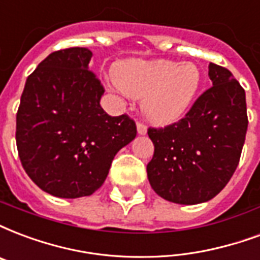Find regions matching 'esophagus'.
Wrapping results in <instances>:
<instances>
[{"instance_id":"obj_1","label":"esophagus","mask_w":260,"mask_h":260,"mask_svg":"<svg viewBox=\"0 0 260 260\" xmlns=\"http://www.w3.org/2000/svg\"><path fill=\"white\" fill-rule=\"evenodd\" d=\"M146 132H148V130H146V126L144 123H137V133L140 136H145Z\"/></svg>"}]
</instances>
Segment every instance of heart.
<instances>
[{
  "label": "heart",
  "instance_id": "obj_1",
  "mask_svg": "<svg viewBox=\"0 0 260 260\" xmlns=\"http://www.w3.org/2000/svg\"><path fill=\"white\" fill-rule=\"evenodd\" d=\"M119 90L141 99L144 116L153 124L169 126L182 119L200 93L203 74L192 61L127 60L114 70Z\"/></svg>",
  "mask_w": 260,
  "mask_h": 260
}]
</instances>
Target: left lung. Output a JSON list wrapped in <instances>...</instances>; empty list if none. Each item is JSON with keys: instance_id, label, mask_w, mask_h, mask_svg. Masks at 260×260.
<instances>
[{"instance_id": "8db88e82", "label": "left lung", "mask_w": 260, "mask_h": 260, "mask_svg": "<svg viewBox=\"0 0 260 260\" xmlns=\"http://www.w3.org/2000/svg\"><path fill=\"white\" fill-rule=\"evenodd\" d=\"M212 87L185 118L165 128H149L155 145L146 166L152 189L177 204L211 200L237 169L248 127L245 91L226 68L210 63Z\"/></svg>"}]
</instances>
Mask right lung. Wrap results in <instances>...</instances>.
Here are the masks:
<instances>
[{"label": "right lung", "instance_id": "1", "mask_svg": "<svg viewBox=\"0 0 260 260\" xmlns=\"http://www.w3.org/2000/svg\"><path fill=\"white\" fill-rule=\"evenodd\" d=\"M91 56L87 48L49 54L27 78L16 115L23 169L60 199L94 193L115 155L137 136L127 115L109 116L101 108L104 89L89 71Z\"/></svg>", "mask_w": 260, "mask_h": 260}]
</instances>
